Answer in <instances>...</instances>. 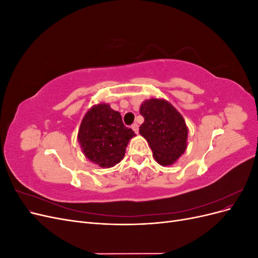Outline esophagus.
Wrapping results in <instances>:
<instances>
[{
  "label": "esophagus",
  "mask_w": 258,
  "mask_h": 258,
  "mask_svg": "<svg viewBox=\"0 0 258 258\" xmlns=\"http://www.w3.org/2000/svg\"><path fill=\"white\" fill-rule=\"evenodd\" d=\"M131 128H132V130H134V131L136 132V134H138V132H139V124H138V123H134V124H132Z\"/></svg>",
  "instance_id": "obj_1"
}]
</instances>
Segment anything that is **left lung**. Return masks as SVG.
Returning <instances> with one entry per match:
<instances>
[{
  "instance_id": "obj_1",
  "label": "left lung",
  "mask_w": 258,
  "mask_h": 258,
  "mask_svg": "<svg viewBox=\"0 0 258 258\" xmlns=\"http://www.w3.org/2000/svg\"><path fill=\"white\" fill-rule=\"evenodd\" d=\"M144 122L140 135L146 139L155 160L161 166H170L182 156L187 147V134L183 116L163 99L146 100L140 107Z\"/></svg>"
}]
</instances>
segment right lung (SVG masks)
Wrapping results in <instances>:
<instances>
[{"label":"right lung","mask_w":258,"mask_h":258,"mask_svg":"<svg viewBox=\"0 0 258 258\" xmlns=\"http://www.w3.org/2000/svg\"><path fill=\"white\" fill-rule=\"evenodd\" d=\"M135 136L123 124L119 112L100 103L84 116L77 139L86 157L100 167L110 168L120 162L129 140Z\"/></svg>","instance_id":"1"}]
</instances>
